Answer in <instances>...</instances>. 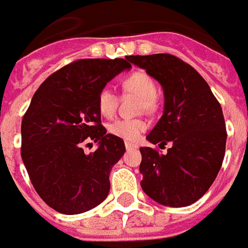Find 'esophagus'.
<instances>
[{
	"label": "esophagus",
	"mask_w": 248,
	"mask_h": 248,
	"mask_svg": "<svg viewBox=\"0 0 248 248\" xmlns=\"http://www.w3.org/2000/svg\"><path fill=\"white\" fill-rule=\"evenodd\" d=\"M124 146H126V149H127V150H134V149H138V145L130 143V142H126V143H124Z\"/></svg>",
	"instance_id": "34e87169"
}]
</instances>
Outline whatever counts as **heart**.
Masks as SVG:
<instances>
[{
  "label": "heart",
  "instance_id": "heart-1",
  "mask_svg": "<svg viewBox=\"0 0 248 248\" xmlns=\"http://www.w3.org/2000/svg\"><path fill=\"white\" fill-rule=\"evenodd\" d=\"M122 90L124 93H131L140 95V108L146 111H153L156 108V85L155 81L145 71H134L126 76L121 82ZM97 106L99 113L103 117H111L117 106H118V97L117 94L108 89L103 87L99 90L97 97ZM147 129V124L143 119H117L113 124H108L110 134L118 137L126 142H135L140 140V134Z\"/></svg>",
  "mask_w": 248,
  "mask_h": 248
}]
</instances>
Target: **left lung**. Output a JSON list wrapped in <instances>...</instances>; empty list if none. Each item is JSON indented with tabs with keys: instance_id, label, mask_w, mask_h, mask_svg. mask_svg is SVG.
Instances as JSON below:
<instances>
[{
	"instance_id": "1",
	"label": "left lung",
	"mask_w": 248,
	"mask_h": 248,
	"mask_svg": "<svg viewBox=\"0 0 248 248\" xmlns=\"http://www.w3.org/2000/svg\"><path fill=\"white\" fill-rule=\"evenodd\" d=\"M161 83L165 110L146 138L171 147L166 154L140 147L142 190L155 202L185 207L202 198L218 175L226 151L222 108L192 66L171 54L130 56Z\"/></svg>"
}]
</instances>
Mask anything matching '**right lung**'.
<instances>
[{
    "instance_id": "obj_1",
    "label": "right lung",
    "mask_w": 248,
    "mask_h": 248,
    "mask_svg": "<svg viewBox=\"0 0 248 248\" xmlns=\"http://www.w3.org/2000/svg\"><path fill=\"white\" fill-rule=\"evenodd\" d=\"M131 65L126 60H78L47 77L31 98L21 124V156L42 201L76 215L103 202L108 175L124 155V140L101 124L98 93ZM86 140L98 149L86 155Z\"/></svg>"
}]
</instances>
